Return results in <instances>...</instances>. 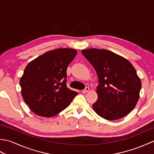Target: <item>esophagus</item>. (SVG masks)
<instances>
[{
	"mask_svg": "<svg viewBox=\"0 0 154 154\" xmlns=\"http://www.w3.org/2000/svg\"><path fill=\"white\" fill-rule=\"evenodd\" d=\"M89 88L88 87H86L85 88V89L82 91V93H87V92H89Z\"/></svg>",
	"mask_w": 154,
	"mask_h": 154,
	"instance_id": "34e87169",
	"label": "esophagus"
}]
</instances>
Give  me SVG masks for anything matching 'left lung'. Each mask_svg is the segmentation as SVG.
I'll use <instances>...</instances> for the list:
<instances>
[{"mask_svg":"<svg viewBox=\"0 0 154 154\" xmlns=\"http://www.w3.org/2000/svg\"><path fill=\"white\" fill-rule=\"evenodd\" d=\"M81 53L95 69L99 78L98 99L94 110L103 119H120L130 112L139 99L141 81L126 59L107 50L87 49Z\"/></svg>","mask_w":154,"mask_h":154,"instance_id":"left-lung-1","label":"left lung"}]
</instances>
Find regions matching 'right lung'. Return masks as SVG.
<instances>
[{
  "mask_svg": "<svg viewBox=\"0 0 154 154\" xmlns=\"http://www.w3.org/2000/svg\"><path fill=\"white\" fill-rule=\"evenodd\" d=\"M77 51L60 48L30 62L20 80L23 99L32 112L51 117L69 105L78 93L67 87V69Z\"/></svg>",
  "mask_w": 154,
  "mask_h": 154,
  "instance_id": "1",
  "label": "right lung"
}]
</instances>
